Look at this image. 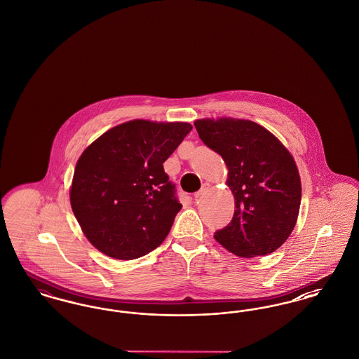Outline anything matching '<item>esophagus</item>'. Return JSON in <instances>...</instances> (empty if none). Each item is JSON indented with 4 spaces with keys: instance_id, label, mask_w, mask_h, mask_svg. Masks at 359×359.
<instances>
[{
    "instance_id": "1",
    "label": "esophagus",
    "mask_w": 359,
    "mask_h": 359,
    "mask_svg": "<svg viewBox=\"0 0 359 359\" xmlns=\"http://www.w3.org/2000/svg\"><path fill=\"white\" fill-rule=\"evenodd\" d=\"M208 188H210L208 184H205L203 187L201 188V189H199V191L195 194V196H194V198H195V201H199L201 198H203V196L205 195V192L208 191Z\"/></svg>"
}]
</instances>
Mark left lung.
Masks as SVG:
<instances>
[{
    "mask_svg": "<svg viewBox=\"0 0 359 359\" xmlns=\"http://www.w3.org/2000/svg\"><path fill=\"white\" fill-rule=\"evenodd\" d=\"M194 125L222 156L236 199L231 222L214 238L236 256L273 253L290 237L300 208L302 183L292 154L253 121L205 118Z\"/></svg>",
    "mask_w": 359,
    "mask_h": 359,
    "instance_id": "obj_1",
    "label": "left lung"
}]
</instances>
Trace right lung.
<instances>
[{"instance_id":"1","label":"right lung","mask_w":359,"mask_h":359,"mask_svg":"<svg viewBox=\"0 0 359 359\" xmlns=\"http://www.w3.org/2000/svg\"><path fill=\"white\" fill-rule=\"evenodd\" d=\"M191 129L187 122L129 121L86 148L69 201L82 231L103 255L135 259L168 236L182 205L163 163Z\"/></svg>"}]
</instances>
